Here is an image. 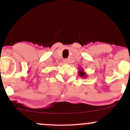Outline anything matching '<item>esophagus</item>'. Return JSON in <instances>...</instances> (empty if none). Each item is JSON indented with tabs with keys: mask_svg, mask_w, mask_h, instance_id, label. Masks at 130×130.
I'll list each match as a JSON object with an SVG mask.
<instances>
[{
	"mask_svg": "<svg viewBox=\"0 0 130 130\" xmlns=\"http://www.w3.org/2000/svg\"><path fill=\"white\" fill-rule=\"evenodd\" d=\"M63 62H64V63H65L68 64V63H69L70 61H69V60H68V59H64Z\"/></svg>",
	"mask_w": 130,
	"mask_h": 130,
	"instance_id": "esophagus-1",
	"label": "esophagus"
}]
</instances>
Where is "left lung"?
<instances>
[{
	"label": "left lung",
	"mask_w": 130,
	"mask_h": 130,
	"mask_svg": "<svg viewBox=\"0 0 130 130\" xmlns=\"http://www.w3.org/2000/svg\"><path fill=\"white\" fill-rule=\"evenodd\" d=\"M78 74L79 76L80 77H84V78H86L87 77V74H86V73L83 70V69H80L79 71H78Z\"/></svg>",
	"instance_id": "1"
}]
</instances>
